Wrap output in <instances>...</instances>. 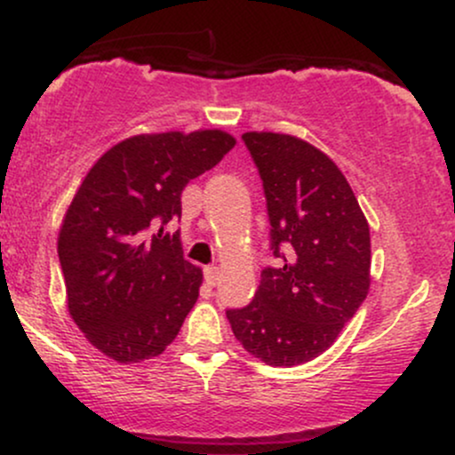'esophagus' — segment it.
Masks as SVG:
<instances>
[{
    "label": "esophagus",
    "mask_w": 455,
    "mask_h": 455,
    "mask_svg": "<svg viewBox=\"0 0 455 455\" xmlns=\"http://www.w3.org/2000/svg\"><path fill=\"white\" fill-rule=\"evenodd\" d=\"M218 275H220V271H218V267H213V265H210V267H205V282L210 286H216Z\"/></svg>",
    "instance_id": "34e87169"
}]
</instances>
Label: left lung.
Wrapping results in <instances>:
<instances>
[{
  "instance_id": "left-lung-1",
  "label": "left lung",
  "mask_w": 455,
  "mask_h": 455,
  "mask_svg": "<svg viewBox=\"0 0 455 455\" xmlns=\"http://www.w3.org/2000/svg\"><path fill=\"white\" fill-rule=\"evenodd\" d=\"M263 180L275 267L227 318L248 353L299 365L325 353L370 289V227L336 162L291 134L245 132Z\"/></svg>"
}]
</instances>
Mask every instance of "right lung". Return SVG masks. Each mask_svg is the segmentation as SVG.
<instances>
[{
	"instance_id": "right-lung-1",
	"label": "right lung",
	"mask_w": 455,
	"mask_h": 455,
	"mask_svg": "<svg viewBox=\"0 0 455 455\" xmlns=\"http://www.w3.org/2000/svg\"><path fill=\"white\" fill-rule=\"evenodd\" d=\"M235 148L222 130L139 134L117 143L68 207L57 254L68 310L119 363L156 357L196 304L203 274L181 252V192Z\"/></svg>"
}]
</instances>
